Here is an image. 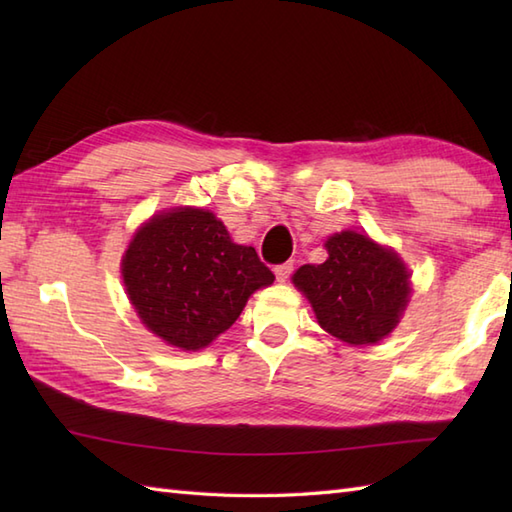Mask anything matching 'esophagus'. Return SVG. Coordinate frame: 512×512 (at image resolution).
I'll return each instance as SVG.
<instances>
[{"label": "esophagus", "mask_w": 512, "mask_h": 512, "mask_svg": "<svg viewBox=\"0 0 512 512\" xmlns=\"http://www.w3.org/2000/svg\"><path fill=\"white\" fill-rule=\"evenodd\" d=\"M290 273H292V262L275 266V277H277V281H286V279L290 277Z\"/></svg>", "instance_id": "esophagus-1"}]
</instances>
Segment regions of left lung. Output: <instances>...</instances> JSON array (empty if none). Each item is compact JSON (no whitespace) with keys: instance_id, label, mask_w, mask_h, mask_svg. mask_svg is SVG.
<instances>
[{"instance_id":"1","label":"left lung","mask_w":512,"mask_h":512,"mask_svg":"<svg viewBox=\"0 0 512 512\" xmlns=\"http://www.w3.org/2000/svg\"><path fill=\"white\" fill-rule=\"evenodd\" d=\"M328 259L292 275L325 332L350 345H374L396 328L411 281L405 262L372 237L341 231L325 242Z\"/></svg>"}]
</instances>
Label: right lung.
I'll use <instances>...</instances> for the list:
<instances>
[{
	"label": "right lung",
	"instance_id": "right-lung-1",
	"mask_svg": "<svg viewBox=\"0 0 512 512\" xmlns=\"http://www.w3.org/2000/svg\"><path fill=\"white\" fill-rule=\"evenodd\" d=\"M121 273L145 328L187 352L231 328L248 297L275 281L253 246L235 244L211 211L193 206L162 211L140 226Z\"/></svg>",
	"mask_w": 512,
	"mask_h": 512
}]
</instances>
